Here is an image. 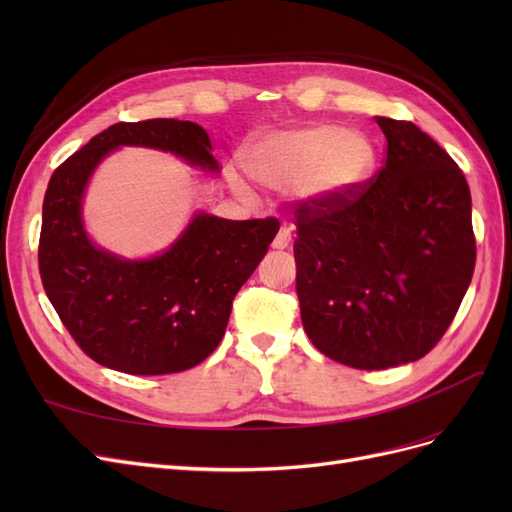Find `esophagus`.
<instances>
[{
    "instance_id": "esophagus-1",
    "label": "esophagus",
    "mask_w": 512,
    "mask_h": 512,
    "mask_svg": "<svg viewBox=\"0 0 512 512\" xmlns=\"http://www.w3.org/2000/svg\"><path fill=\"white\" fill-rule=\"evenodd\" d=\"M288 243H290V230L286 226H282L280 232H277V237L273 239V247L275 250H286Z\"/></svg>"
}]
</instances>
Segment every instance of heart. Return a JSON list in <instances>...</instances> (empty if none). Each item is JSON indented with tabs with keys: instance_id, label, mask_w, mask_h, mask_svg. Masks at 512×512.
Listing matches in <instances>:
<instances>
[{
	"instance_id": "heart-1",
	"label": "heart",
	"mask_w": 512,
	"mask_h": 512,
	"mask_svg": "<svg viewBox=\"0 0 512 512\" xmlns=\"http://www.w3.org/2000/svg\"><path fill=\"white\" fill-rule=\"evenodd\" d=\"M374 164L367 138L337 126H309L260 138L245 153L250 175L269 190H290L303 200L342 194L359 183ZM235 192L247 185L230 175Z\"/></svg>"
}]
</instances>
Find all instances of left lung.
Instances as JSON below:
<instances>
[{
    "instance_id": "obj_1",
    "label": "left lung",
    "mask_w": 512,
    "mask_h": 512,
    "mask_svg": "<svg viewBox=\"0 0 512 512\" xmlns=\"http://www.w3.org/2000/svg\"><path fill=\"white\" fill-rule=\"evenodd\" d=\"M376 123L386 136L378 173L294 211L303 329L356 369L425 356L451 327L476 262L461 168L412 121Z\"/></svg>"
}]
</instances>
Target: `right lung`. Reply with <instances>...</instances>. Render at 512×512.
<instances>
[{
    "mask_svg": "<svg viewBox=\"0 0 512 512\" xmlns=\"http://www.w3.org/2000/svg\"><path fill=\"white\" fill-rule=\"evenodd\" d=\"M121 145L170 151L220 170L209 134L192 121H119L55 168L44 194L38 265L46 297L74 342L96 363L162 376L203 363L222 342L232 299L277 235L273 218L198 213L160 256L126 260L100 250L83 228V192Z\"/></svg>",
    "mask_w": 512,
    "mask_h": 512,
    "instance_id": "add662e5",
    "label": "right lung"
}]
</instances>
